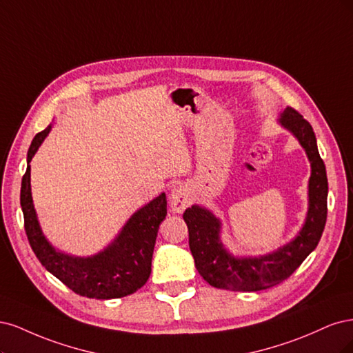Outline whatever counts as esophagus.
<instances>
[{"instance_id": "34e87169", "label": "esophagus", "mask_w": 353, "mask_h": 353, "mask_svg": "<svg viewBox=\"0 0 353 353\" xmlns=\"http://www.w3.org/2000/svg\"><path fill=\"white\" fill-rule=\"evenodd\" d=\"M170 203L176 212H183L190 203L189 192L185 186H174L170 192Z\"/></svg>"}]
</instances>
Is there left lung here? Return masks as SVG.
<instances>
[{
  "label": "left lung",
  "mask_w": 353,
  "mask_h": 353,
  "mask_svg": "<svg viewBox=\"0 0 353 353\" xmlns=\"http://www.w3.org/2000/svg\"><path fill=\"white\" fill-rule=\"evenodd\" d=\"M280 123L289 129L311 161L310 210L298 237L279 251L261 258H234L220 241V221L208 211L193 205L183 212L189 229V248L196 270L212 288L234 292H258L277 286L293 274L320 242L327 220L328 181L311 124L288 107Z\"/></svg>",
  "instance_id": "1"
}]
</instances>
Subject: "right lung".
Returning a JSON list of instances; mask_svg holds the SVG:
<instances>
[{
  "label": "right lung",
  "instance_id": "right-lung-1",
  "mask_svg": "<svg viewBox=\"0 0 353 353\" xmlns=\"http://www.w3.org/2000/svg\"><path fill=\"white\" fill-rule=\"evenodd\" d=\"M50 130L51 126L33 138L28 151V164ZM20 205L32 251L51 274L74 293L92 299H117L134 293L150 279L157 233L167 215L165 193L134 212L116 241L90 258L57 252L43 237L32 202L30 165L21 179Z\"/></svg>",
  "mask_w": 353,
  "mask_h": 353
}]
</instances>
